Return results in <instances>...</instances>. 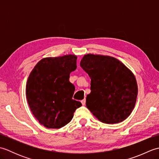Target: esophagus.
I'll list each match as a JSON object with an SVG mask.
<instances>
[{"label":"esophagus","mask_w":159,"mask_h":159,"mask_svg":"<svg viewBox=\"0 0 159 159\" xmlns=\"http://www.w3.org/2000/svg\"><path fill=\"white\" fill-rule=\"evenodd\" d=\"M80 102H81V103H82L83 105H85V102H86V100H85V99H83V100H82L81 101H80Z\"/></svg>","instance_id":"esophagus-1"}]
</instances>
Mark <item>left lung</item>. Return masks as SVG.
Returning <instances> with one entry per match:
<instances>
[{"label": "left lung", "mask_w": 159, "mask_h": 159, "mask_svg": "<svg viewBox=\"0 0 159 159\" xmlns=\"http://www.w3.org/2000/svg\"><path fill=\"white\" fill-rule=\"evenodd\" d=\"M80 66L91 79L87 109L103 123L126 120L134 109L138 93L131 71L114 57L91 54L83 57Z\"/></svg>", "instance_id": "left-lung-1"}]
</instances>
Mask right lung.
I'll return each instance as SVG.
<instances>
[{
  "label": "right lung",
  "mask_w": 159,
  "mask_h": 159,
  "mask_svg": "<svg viewBox=\"0 0 159 159\" xmlns=\"http://www.w3.org/2000/svg\"><path fill=\"white\" fill-rule=\"evenodd\" d=\"M77 57H48L37 63L28 78L26 96L39 122L48 128H60L72 120L81 103L72 99L75 87L69 80L76 68Z\"/></svg>",
  "instance_id": "right-lung-1"
}]
</instances>
